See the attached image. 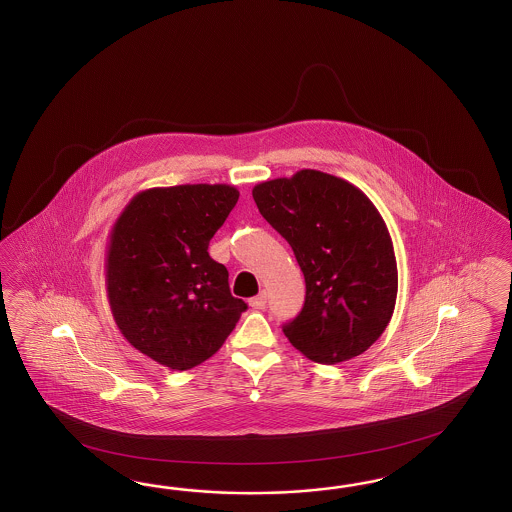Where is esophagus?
<instances>
[{
  "mask_svg": "<svg viewBox=\"0 0 512 512\" xmlns=\"http://www.w3.org/2000/svg\"><path fill=\"white\" fill-rule=\"evenodd\" d=\"M249 306H251L253 310H264V308H266V293L253 296V298L249 300Z\"/></svg>",
  "mask_w": 512,
  "mask_h": 512,
  "instance_id": "34e87169",
  "label": "esophagus"
}]
</instances>
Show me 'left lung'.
<instances>
[{
  "label": "left lung",
  "mask_w": 512,
  "mask_h": 512,
  "mask_svg": "<svg viewBox=\"0 0 512 512\" xmlns=\"http://www.w3.org/2000/svg\"><path fill=\"white\" fill-rule=\"evenodd\" d=\"M253 199L306 279L304 308L283 334L321 364L362 355L385 332L398 295L392 240L373 202L311 169L253 187Z\"/></svg>",
  "instance_id": "obj_1"
}]
</instances>
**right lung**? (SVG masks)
I'll return each instance as SVG.
<instances>
[{
    "label": "right lung",
    "mask_w": 512,
    "mask_h": 512,
    "mask_svg": "<svg viewBox=\"0 0 512 512\" xmlns=\"http://www.w3.org/2000/svg\"><path fill=\"white\" fill-rule=\"evenodd\" d=\"M240 193L225 184L154 187L135 195L114 223L107 295L120 332L171 370H191L229 338L248 304L208 244Z\"/></svg>",
    "instance_id": "obj_1"
}]
</instances>
